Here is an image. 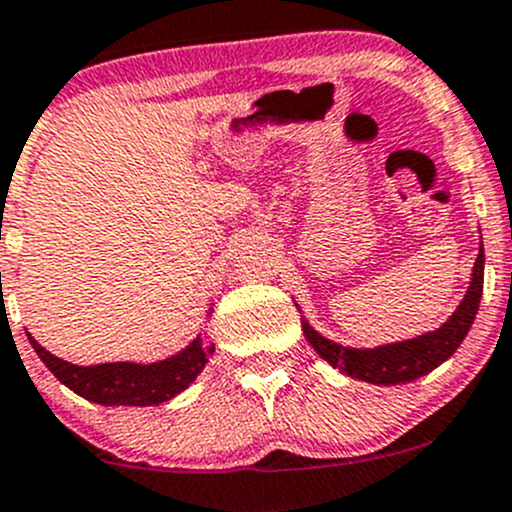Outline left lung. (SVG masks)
<instances>
[{"instance_id": "8db88e82", "label": "left lung", "mask_w": 512, "mask_h": 512, "mask_svg": "<svg viewBox=\"0 0 512 512\" xmlns=\"http://www.w3.org/2000/svg\"><path fill=\"white\" fill-rule=\"evenodd\" d=\"M483 242L473 265L471 287H468L466 297L461 299L456 312L436 329V332H426L416 339H406V342L384 344L376 349H352L342 347V344L332 342V339L322 337L314 327H309L307 319L302 317V329L307 342L312 344L314 352L322 356L324 361L339 369L342 374L361 379L366 384L376 386H394V384H409L416 381L418 376H426L428 371L436 369L451 354L461 347L466 339L468 329H471L473 319L478 314L480 297H483Z\"/></svg>"}]
</instances>
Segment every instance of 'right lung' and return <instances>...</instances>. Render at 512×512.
<instances>
[{
    "instance_id": "obj_1",
    "label": "right lung",
    "mask_w": 512,
    "mask_h": 512,
    "mask_svg": "<svg viewBox=\"0 0 512 512\" xmlns=\"http://www.w3.org/2000/svg\"><path fill=\"white\" fill-rule=\"evenodd\" d=\"M27 337L46 369L61 384L101 406H158L170 401L193 384L195 376L208 364V356L215 352V347H208L198 334V339H193L183 352L153 364L113 361V364L76 366L46 352L32 334Z\"/></svg>"
}]
</instances>
